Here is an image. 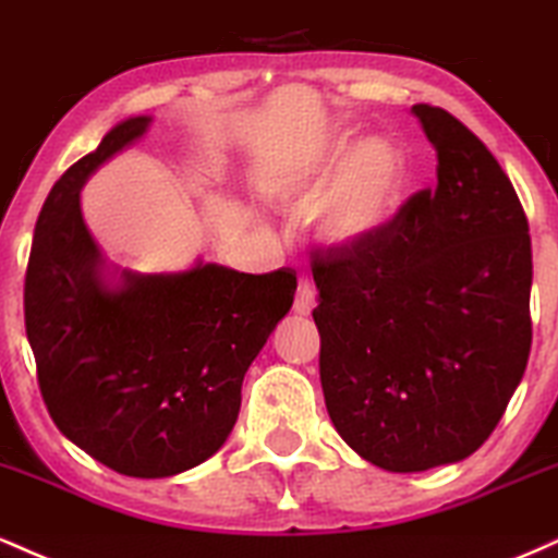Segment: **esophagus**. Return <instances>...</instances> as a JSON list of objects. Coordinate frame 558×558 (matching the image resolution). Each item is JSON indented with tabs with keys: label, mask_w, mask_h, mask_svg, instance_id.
<instances>
[{
	"label": "esophagus",
	"mask_w": 558,
	"mask_h": 558,
	"mask_svg": "<svg viewBox=\"0 0 558 558\" xmlns=\"http://www.w3.org/2000/svg\"><path fill=\"white\" fill-rule=\"evenodd\" d=\"M313 305H316V287H313V281L307 277H300L298 281V292H294V313L298 316H307V313L313 311Z\"/></svg>",
	"instance_id": "1"
}]
</instances>
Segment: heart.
Masks as SVG:
<instances>
[{
	"instance_id": "heart-1",
	"label": "heart",
	"mask_w": 558,
	"mask_h": 558,
	"mask_svg": "<svg viewBox=\"0 0 558 558\" xmlns=\"http://www.w3.org/2000/svg\"><path fill=\"white\" fill-rule=\"evenodd\" d=\"M410 190V159L389 135L337 143L316 167L294 180V201L313 203V227L337 247L363 245L395 221Z\"/></svg>"
}]
</instances>
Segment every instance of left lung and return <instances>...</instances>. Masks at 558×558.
<instances>
[{
    "label": "left lung",
    "instance_id": "1",
    "mask_svg": "<svg viewBox=\"0 0 558 558\" xmlns=\"http://www.w3.org/2000/svg\"><path fill=\"white\" fill-rule=\"evenodd\" d=\"M412 114L436 148V187L363 245L311 251L326 410L389 473L481 449L533 344V251L512 182L449 111Z\"/></svg>",
    "mask_w": 558,
    "mask_h": 558
}]
</instances>
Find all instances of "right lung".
Here are the masks:
<instances>
[{
	"label": "right lung",
	"mask_w": 558,
	"mask_h": 558,
	"mask_svg": "<svg viewBox=\"0 0 558 558\" xmlns=\"http://www.w3.org/2000/svg\"><path fill=\"white\" fill-rule=\"evenodd\" d=\"M150 117L111 128L57 180L36 221L25 271V333L51 421L114 473L169 477L221 449L242 378L292 307L290 268L240 274L198 264L180 274L122 271L81 214L85 177L146 133Z\"/></svg>",
	"instance_id": "1"
}]
</instances>
